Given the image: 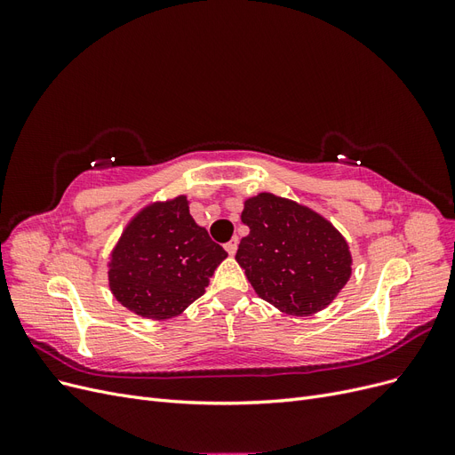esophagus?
I'll return each mask as SVG.
<instances>
[{
    "instance_id": "obj_1",
    "label": "esophagus",
    "mask_w": 455,
    "mask_h": 455,
    "mask_svg": "<svg viewBox=\"0 0 455 455\" xmlns=\"http://www.w3.org/2000/svg\"><path fill=\"white\" fill-rule=\"evenodd\" d=\"M237 244H239L237 237H235V239H231L229 243H226V251H228V254H229V256H233V254L237 252Z\"/></svg>"
}]
</instances>
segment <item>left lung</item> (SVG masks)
Here are the masks:
<instances>
[{
  "mask_svg": "<svg viewBox=\"0 0 455 455\" xmlns=\"http://www.w3.org/2000/svg\"><path fill=\"white\" fill-rule=\"evenodd\" d=\"M251 233L235 259L261 299L307 316L324 309L351 277V252L339 231L294 201L259 194L241 214Z\"/></svg>",
  "mask_w": 455,
  "mask_h": 455,
  "instance_id": "8db88e82",
  "label": "left lung"
}]
</instances>
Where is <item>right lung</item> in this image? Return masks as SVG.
<instances>
[{
	"instance_id": "obj_1",
	"label": "right lung",
	"mask_w": 455,
	"mask_h": 455,
	"mask_svg": "<svg viewBox=\"0 0 455 455\" xmlns=\"http://www.w3.org/2000/svg\"><path fill=\"white\" fill-rule=\"evenodd\" d=\"M226 256L180 196L146 206L123 231L108 271L109 288L132 313L171 319L204 294Z\"/></svg>"
}]
</instances>
